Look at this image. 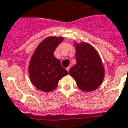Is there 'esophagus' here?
Returning a JSON list of instances; mask_svg holds the SVG:
<instances>
[{
    "label": "esophagus",
    "instance_id": "34e87169",
    "mask_svg": "<svg viewBox=\"0 0 128 128\" xmlns=\"http://www.w3.org/2000/svg\"><path fill=\"white\" fill-rule=\"evenodd\" d=\"M70 66H69V67H68V68H66V70H68V72L69 71V69H70Z\"/></svg>",
    "mask_w": 128,
    "mask_h": 128
}]
</instances>
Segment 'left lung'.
Returning a JSON list of instances; mask_svg holds the SVG:
<instances>
[{"label": "left lung", "mask_w": 128, "mask_h": 128, "mask_svg": "<svg viewBox=\"0 0 128 128\" xmlns=\"http://www.w3.org/2000/svg\"><path fill=\"white\" fill-rule=\"evenodd\" d=\"M77 63L69 70V74L76 80L81 90L91 92L102 84L104 69L96 50L87 42L75 43Z\"/></svg>", "instance_id": "1"}]
</instances>
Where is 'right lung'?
<instances>
[{
    "mask_svg": "<svg viewBox=\"0 0 128 128\" xmlns=\"http://www.w3.org/2000/svg\"><path fill=\"white\" fill-rule=\"evenodd\" d=\"M62 37H48L33 52L28 67L30 78L38 90L49 92L57 87L59 80L68 74L54 52L63 41Z\"/></svg>",
    "mask_w": 128,
    "mask_h": 128,
    "instance_id": "right-lung-1",
    "label": "right lung"
}]
</instances>
